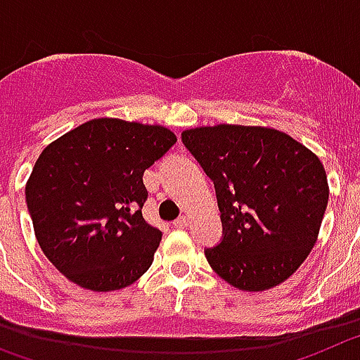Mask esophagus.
I'll list each match as a JSON object with an SVG mask.
<instances>
[{"instance_id": "1", "label": "esophagus", "mask_w": 360, "mask_h": 360, "mask_svg": "<svg viewBox=\"0 0 360 360\" xmlns=\"http://www.w3.org/2000/svg\"><path fill=\"white\" fill-rule=\"evenodd\" d=\"M188 226V217L186 215H181V217H177L176 221H174V228H186Z\"/></svg>"}]
</instances>
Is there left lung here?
Here are the masks:
<instances>
[{"instance_id": "left-lung-1", "label": "left lung", "mask_w": 360, "mask_h": 360, "mask_svg": "<svg viewBox=\"0 0 360 360\" xmlns=\"http://www.w3.org/2000/svg\"><path fill=\"white\" fill-rule=\"evenodd\" d=\"M181 137L215 184L224 237L205 250L212 270L243 292L284 283L317 243L330 195L321 159L268 127L224 123Z\"/></svg>"}]
</instances>
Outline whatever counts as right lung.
<instances>
[{"mask_svg": "<svg viewBox=\"0 0 360 360\" xmlns=\"http://www.w3.org/2000/svg\"><path fill=\"white\" fill-rule=\"evenodd\" d=\"M176 141L161 124L98 117L39 154L25 198L43 254L68 281L112 292L148 270L162 233L143 217V174Z\"/></svg>", "mask_w": 360, "mask_h": 360, "instance_id": "right-lung-1", "label": "right lung"}]
</instances>
